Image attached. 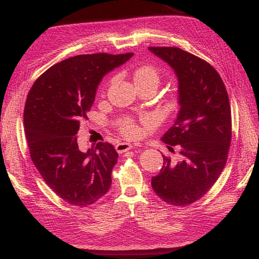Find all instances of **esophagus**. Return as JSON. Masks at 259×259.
<instances>
[{
    "instance_id": "34e87169",
    "label": "esophagus",
    "mask_w": 259,
    "mask_h": 259,
    "mask_svg": "<svg viewBox=\"0 0 259 259\" xmlns=\"http://www.w3.org/2000/svg\"><path fill=\"white\" fill-rule=\"evenodd\" d=\"M134 146L131 145V144H129V143H120V144H117V145L115 146V148H116V151H117V153H124V152H126V151H129V150H131V148H133Z\"/></svg>"
}]
</instances>
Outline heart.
<instances>
[{"instance_id": "heart-1", "label": "heart", "mask_w": 259, "mask_h": 259, "mask_svg": "<svg viewBox=\"0 0 259 259\" xmlns=\"http://www.w3.org/2000/svg\"><path fill=\"white\" fill-rule=\"evenodd\" d=\"M134 80L135 83H147V84L156 88L160 84L161 75L159 69L154 66H151V65H145V66H140L136 69L134 73ZM177 97H172L168 103L170 108H175L177 106ZM120 131L122 135H124L128 138H136L140 134L139 126L133 120L122 121L120 124Z\"/></svg>"}]
</instances>
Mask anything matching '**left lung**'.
Returning <instances> with one entry per match:
<instances>
[{"instance_id":"8db88e82","label":"left lung","mask_w":259,"mask_h":259,"mask_svg":"<svg viewBox=\"0 0 259 259\" xmlns=\"http://www.w3.org/2000/svg\"><path fill=\"white\" fill-rule=\"evenodd\" d=\"M178 78L177 119L162 142L181 148V161L163 156L152 177L156 195L168 204L184 207L207 193L226 164L232 139L229 95L222 77L207 61L175 47H148Z\"/></svg>"}]
</instances>
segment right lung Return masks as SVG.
<instances>
[{"label":"right lung","mask_w":259,"mask_h":259,"mask_svg":"<svg viewBox=\"0 0 259 259\" xmlns=\"http://www.w3.org/2000/svg\"><path fill=\"white\" fill-rule=\"evenodd\" d=\"M134 54L80 55L54 65L34 82L24 109L30 159L52 191L77 207L95 203L112 184L117 152L99 142L85 153L76 134L103 76Z\"/></svg>","instance_id":"right-lung-1"}]
</instances>
